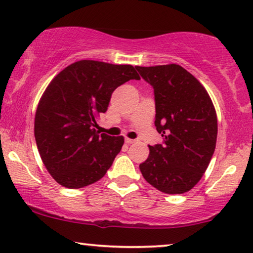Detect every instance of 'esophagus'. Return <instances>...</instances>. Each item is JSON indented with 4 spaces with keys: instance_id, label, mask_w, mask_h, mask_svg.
Instances as JSON below:
<instances>
[{
    "instance_id": "1",
    "label": "esophagus",
    "mask_w": 253,
    "mask_h": 253,
    "mask_svg": "<svg viewBox=\"0 0 253 253\" xmlns=\"http://www.w3.org/2000/svg\"><path fill=\"white\" fill-rule=\"evenodd\" d=\"M126 143L130 145V144L134 143V140H133V139H130V138H127V137H126Z\"/></svg>"
}]
</instances>
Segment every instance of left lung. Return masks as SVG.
<instances>
[{
    "label": "left lung",
    "mask_w": 253,
    "mask_h": 253,
    "mask_svg": "<svg viewBox=\"0 0 253 253\" xmlns=\"http://www.w3.org/2000/svg\"><path fill=\"white\" fill-rule=\"evenodd\" d=\"M153 86L155 126L164 145L148 146L139 165L144 178L159 191L177 195L191 190L213 157L217 119L209 93L195 76L178 64L136 67Z\"/></svg>",
    "instance_id": "8db88e82"
}]
</instances>
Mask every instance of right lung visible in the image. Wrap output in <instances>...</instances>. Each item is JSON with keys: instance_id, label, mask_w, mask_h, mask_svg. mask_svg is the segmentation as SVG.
Here are the masks:
<instances>
[{"instance_id": "right-lung-1", "label": "right lung", "mask_w": 253, "mask_h": 253, "mask_svg": "<svg viewBox=\"0 0 253 253\" xmlns=\"http://www.w3.org/2000/svg\"><path fill=\"white\" fill-rule=\"evenodd\" d=\"M140 79L130 64L82 60L55 76L38 103L34 137L55 181L81 189L102 178L124 144L123 136L99 134L96 117L106 113L120 85Z\"/></svg>"}]
</instances>
